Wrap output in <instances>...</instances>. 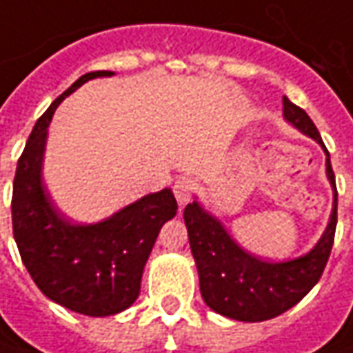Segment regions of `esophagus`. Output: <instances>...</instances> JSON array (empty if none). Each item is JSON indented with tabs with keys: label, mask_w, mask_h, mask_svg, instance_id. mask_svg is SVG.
<instances>
[{
	"label": "esophagus",
	"mask_w": 353,
	"mask_h": 353,
	"mask_svg": "<svg viewBox=\"0 0 353 353\" xmlns=\"http://www.w3.org/2000/svg\"><path fill=\"white\" fill-rule=\"evenodd\" d=\"M196 191V183H194L191 177H179L176 183H174V194L179 204H185L187 201H191V196Z\"/></svg>",
	"instance_id": "1"
}]
</instances>
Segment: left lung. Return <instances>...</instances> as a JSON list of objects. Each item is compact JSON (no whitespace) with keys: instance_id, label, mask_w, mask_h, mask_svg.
Instances as JSON below:
<instances>
[{"instance_id":"left-lung-1","label":"left lung","mask_w":353,"mask_h":353,"mask_svg":"<svg viewBox=\"0 0 353 353\" xmlns=\"http://www.w3.org/2000/svg\"><path fill=\"white\" fill-rule=\"evenodd\" d=\"M283 114L300 132L314 137L327 152V176L334 191V202L331 221L312 252L288 262H262L236 245L218 219L202 210L199 202L187 204L183 212L191 252L199 268L202 298L214 312L236 321H265L298 304L321 279L334 243L339 193L329 151L304 108L283 97Z\"/></svg>"}]
</instances>
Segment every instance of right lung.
<instances>
[{
	"mask_svg": "<svg viewBox=\"0 0 353 353\" xmlns=\"http://www.w3.org/2000/svg\"><path fill=\"white\" fill-rule=\"evenodd\" d=\"M110 74H83L38 118L17 164L11 199L14 241L34 283L49 300L91 317L114 315L134 304L160 228L177 212L174 193L162 189L105 221L76 225L49 201L41 159L51 117L83 82Z\"/></svg>",
	"mask_w": 353,
	"mask_h": 353,
	"instance_id": "add662e5",
	"label": "right lung"
}]
</instances>
